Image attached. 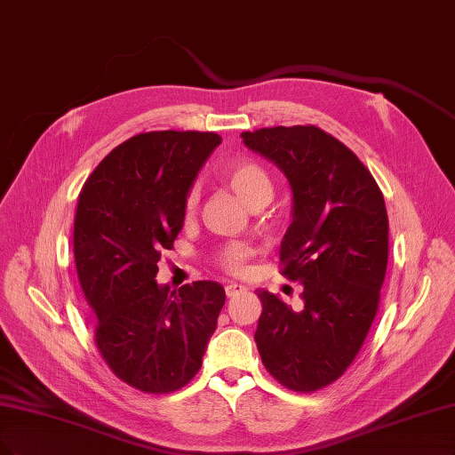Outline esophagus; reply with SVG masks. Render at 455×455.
Wrapping results in <instances>:
<instances>
[{
    "mask_svg": "<svg viewBox=\"0 0 455 455\" xmlns=\"http://www.w3.org/2000/svg\"><path fill=\"white\" fill-rule=\"evenodd\" d=\"M246 288L243 286V284H235V282H231V284H228L226 286V295L228 297H233V295H237V293H241V291H244Z\"/></svg>",
    "mask_w": 455,
    "mask_h": 455,
    "instance_id": "esophagus-1",
    "label": "esophagus"
}]
</instances>
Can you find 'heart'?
Here are the masks:
<instances>
[{"label":"heart","instance_id":"b5f03b06","mask_svg":"<svg viewBox=\"0 0 455 455\" xmlns=\"http://www.w3.org/2000/svg\"><path fill=\"white\" fill-rule=\"evenodd\" d=\"M222 179L228 182L231 190L237 194L250 209H261L267 205L275 194V182L269 175V171L261 164L254 160H235L229 162L224 171ZM199 201V190L194 186L186 196L184 201V212L186 216H192ZM252 254V250L241 243H231L222 246L214 254L216 263H220L224 269L231 273L243 271L244 261Z\"/></svg>","mask_w":455,"mask_h":455}]
</instances>
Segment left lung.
Here are the masks:
<instances>
[{"label":"left lung","mask_w":455,"mask_h":455,"mask_svg":"<svg viewBox=\"0 0 455 455\" xmlns=\"http://www.w3.org/2000/svg\"><path fill=\"white\" fill-rule=\"evenodd\" d=\"M291 188L282 275L303 284V308L259 290L261 362L288 389L310 394L350 367L377 316L387 267V212L369 169L316 126L241 133Z\"/></svg>","instance_id":"left-lung-1"}]
</instances>
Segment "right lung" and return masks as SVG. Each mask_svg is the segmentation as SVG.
<instances>
[{
    "label": "right lung",
    "mask_w": 455,
    "mask_h": 455,
    "mask_svg": "<svg viewBox=\"0 0 455 455\" xmlns=\"http://www.w3.org/2000/svg\"><path fill=\"white\" fill-rule=\"evenodd\" d=\"M220 143L212 132L139 133L105 156L78 196L73 252L98 316V350L120 380L147 394H171L196 377L226 303L218 282L179 290L156 282L184 226L186 196Z\"/></svg>",
    "instance_id": "add662e5"
}]
</instances>
